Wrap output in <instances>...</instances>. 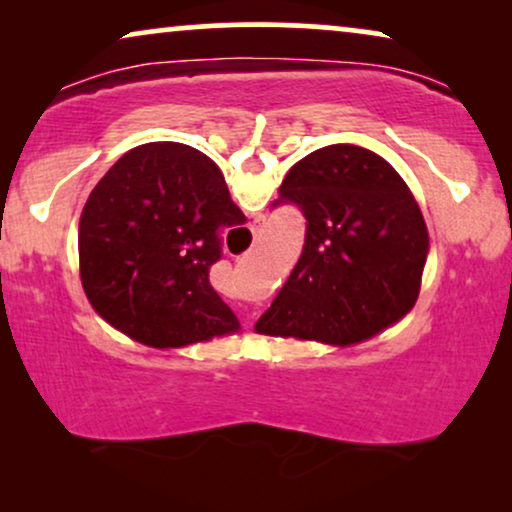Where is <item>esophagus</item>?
<instances>
[{
  "label": "esophagus",
  "mask_w": 512,
  "mask_h": 512,
  "mask_svg": "<svg viewBox=\"0 0 512 512\" xmlns=\"http://www.w3.org/2000/svg\"><path fill=\"white\" fill-rule=\"evenodd\" d=\"M251 230H254V235L258 237V235H261V223H256V226L254 228H251Z\"/></svg>",
  "instance_id": "esophagus-1"
}]
</instances>
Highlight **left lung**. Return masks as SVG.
Here are the masks:
<instances>
[{
    "label": "left lung",
    "instance_id": "left-lung-1",
    "mask_svg": "<svg viewBox=\"0 0 512 512\" xmlns=\"http://www.w3.org/2000/svg\"><path fill=\"white\" fill-rule=\"evenodd\" d=\"M277 205L303 212L305 244L258 333L354 345L412 310L429 233L387 160L354 144L324 146L291 167Z\"/></svg>",
    "mask_w": 512,
    "mask_h": 512
}]
</instances>
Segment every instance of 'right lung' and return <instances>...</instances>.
<instances>
[{"label":"right lung","mask_w":512,"mask_h":512,"mask_svg":"<svg viewBox=\"0 0 512 512\" xmlns=\"http://www.w3.org/2000/svg\"><path fill=\"white\" fill-rule=\"evenodd\" d=\"M247 221L205 153L177 142L130 149L93 188L79 221L83 291L102 319L149 347L240 328L209 284L221 230Z\"/></svg>","instance_id":"add662e5"}]
</instances>
